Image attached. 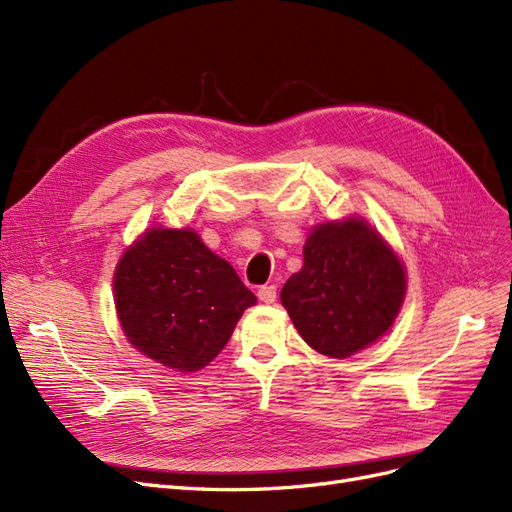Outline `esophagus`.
<instances>
[{
	"instance_id": "34e87169",
	"label": "esophagus",
	"mask_w": 512,
	"mask_h": 512,
	"mask_svg": "<svg viewBox=\"0 0 512 512\" xmlns=\"http://www.w3.org/2000/svg\"><path fill=\"white\" fill-rule=\"evenodd\" d=\"M277 297V288L273 284H267V286H260L258 288V299L262 303H273Z\"/></svg>"
}]
</instances>
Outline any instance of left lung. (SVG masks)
Here are the masks:
<instances>
[{"label":"left lung","instance_id":"left-lung-1","mask_svg":"<svg viewBox=\"0 0 512 512\" xmlns=\"http://www.w3.org/2000/svg\"><path fill=\"white\" fill-rule=\"evenodd\" d=\"M406 294V271L363 220L318 226L282 305L314 350L346 359L389 331Z\"/></svg>","mask_w":512,"mask_h":512}]
</instances>
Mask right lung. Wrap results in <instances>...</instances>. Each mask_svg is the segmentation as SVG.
<instances>
[{
  "mask_svg": "<svg viewBox=\"0 0 512 512\" xmlns=\"http://www.w3.org/2000/svg\"><path fill=\"white\" fill-rule=\"evenodd\" d=\"M254 303L237 271L188 228L145 232L115 271L123 333L136 350L177 371H196L218 356Z\"/></svg>",
  "mask_w": 512,
  "mask_h": 512,
  "instance_id": "obj_1",
  "label": "right lung"
}]
</instances>
